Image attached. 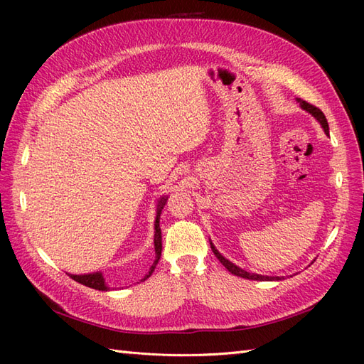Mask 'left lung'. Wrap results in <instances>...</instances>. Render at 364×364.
Returning a JSON list of instances; mask_svg holds the SVG:
<instances>
[{
    "label": "left lung",
    "mask_w": 364,
    "mask_h": 364,
    "mask_svg": "<svg viewBox=\"0 0 364 364\" xmlns=\"http://www.w3.org/2000/svg\"><path fill=\"white\" fill-rule=\"evenodd\" d=\"M297 102H299V105H301V107L302 109H305L306 112H310L318 123L322 124V127H323V130H325V134L326 135H329V127H328V121H326V118H325V115H323V112L321 111V109L318 107H316V106H313V105H310V103H306L305 100H301V98H297ZM211 249H213V252H214V255L218 258V261L223 264V266L232 273V274H235V277H241V278H246V279H252V281H274V279H281L279 277H277V278H273V277H262V274H255V273H249V272H246V270H243V269H240V267H237L235 264H232L230 261H228L225 257H222V253H220L215 247H214V245L211 243Z\"/></svg>",
    "instance_id": "left-lung-1"
}]
</instances>
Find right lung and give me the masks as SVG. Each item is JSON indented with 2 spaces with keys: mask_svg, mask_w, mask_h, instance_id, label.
Instances as JSON below:
<instances>
[{
  "mask_svg": "<svg viewBox=\"0 0 364 364\" xmlns=\"http://www.w3.org/2000/svg\"><path fill=\"white\" fill-rule=\"evenodd\" d=\"M165 202H167V199H161L159 205H158V213H156V222H155V259H153L151 266L149 267L147 273L144 274V278H142L141 281H146L150 274L155 272V267L156 264L161 258V252H162V235H161V228H159V217H161V211L165 206ZM70 278H73L74 281L80 282L83 285H86V287H91V289H95V290H107V285L105 284V278L102 273H90V274H70Z\"/></svg>",
  "mask_w": 364,
  "mask_h": 364,
  "instance_id": "obj_1",
  "label": "right lung"
}]
</instances>
